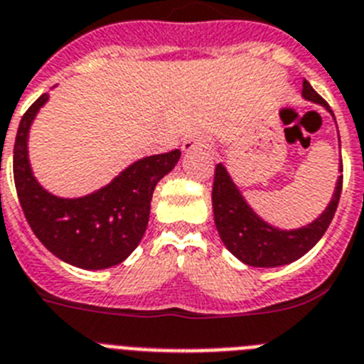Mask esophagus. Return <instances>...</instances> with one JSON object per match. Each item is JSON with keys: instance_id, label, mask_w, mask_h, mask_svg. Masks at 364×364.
<instances>
[{"instance_id": "1", "label": "esophagus", "mask_w": 364, "mask_h": 364, "mask_svg": "<svg viewBox=\"0 0 364 364\" xmlns=\"http://www.w3.org/2000/svg\"><path fill=\"white\" fill-rule=\"evenodd\" d=\"M210 140L203 135H192L183 142V151H194V149L210 148Z\"/></svg>"}]
</instances>
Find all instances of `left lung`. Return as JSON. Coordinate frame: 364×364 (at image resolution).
<instances>
[{"mask_svg": "<svg viewBox=\"0 0 364 364\" xmlns=\"http://www.w3.org/2000/svg\"><path fill=\"white\" fill-rule=\"evenodd\" d=\"M304 96L311 102L328 107L326 100L307 81H304ZM341 172H343V163H341ZM341 192H343V176L338 177L331 203L320 218L314 220L307 228L281 231L262 222L250 209L248 203L240 196L239 188L235 187L229 173L225 172V168L216 164L215 181H213L215 224L225 248L242 262L261 268L283 267L300 259L322 239V235L326 233L335 216Z\"/></svg>", "mask_w": 364, "mask_h": 364, "instance_id": "8db88e82", "label": "left lung"}]
</instances>
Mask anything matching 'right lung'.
<instances>
[{"label": "right lung", "instance_id": "add662e5", "mask_svg": "<svg viewBox=\"0 0 364 364\" xmlns=\"http://www.w3.org/2000/svg\"><path fill=\"white\" fill-rule=\"evenodd\" d=\"M46 102L48 94H42L21 116L14 142L12 172L21 210L36 239L64 262L85 270L114 267L144 237L155 185L176 166L181 151L140 159L90 196H51L36 183L27 159L29 127Z\"/></svg>", "mask_w": 364, "mask_h": 364}]
</instances>
